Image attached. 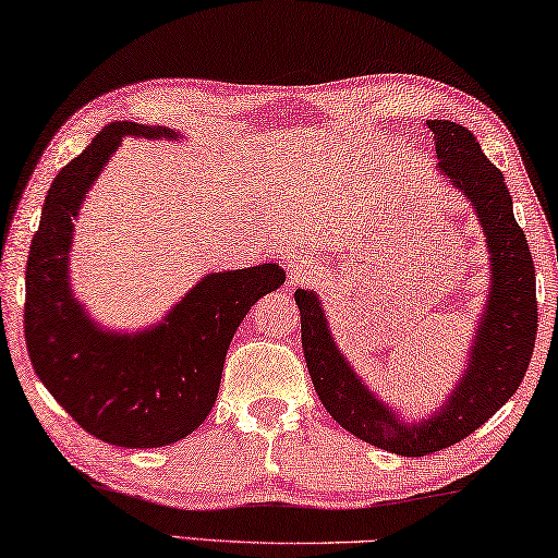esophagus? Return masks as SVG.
Instances as JSON below:
<instances>
[{
	"label": "esophagus",
	"instance_id": "34e87169",
	"mask_svg": "<svg viewBox=\"0 0 558 558\" xmlns=\"http://www.w3.org/2000/svg\"><path fill=\"white\" fill-rule=\"evenodd\" d=\"M284 267H287L291 279H304L308 271H314V259L312 256H306L304 252H291L287 256Z\"/></svg>",
	"mask_w": 558,
	"mask_h": 558
}]
</instances>
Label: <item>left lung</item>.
<instances>
[{
  "instance_id": "8db88e82",
  "label": "left lung",
  "mask_w": 558,
  "mask_h": 558,
  "mask_svg": "<svg viewBox=\"0 0 558 558\" xmlns=\"http://www.w3.org/2000/svg\"><path fill=\"white\" fill-rule=\"evenodd\" d=\"M439 174L464 194L486 236L488 291L471 337L464 372L439 409L409 422L366 387L333 341L322 299L296 289L302 347L324 409L349 434L399 457H426L476 432L517 393L536 341V271L526 236L513 219L504 174L484 157L476 136L449 119H428Z\"/></svg>"
}]
</instances>
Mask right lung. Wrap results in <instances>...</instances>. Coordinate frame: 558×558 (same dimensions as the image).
<instances>
[{
  "mask_svg": "<svg viewBox=\"0 0 558 558\" xmlns=\"http://www.w3.org/2000/svg\"><path fill=\"white\" fill-rule=\"evenodd\" d=\"M124 136L179 140L167 126L114 122L59 171L29 246L24 339L41 384L84 432L114 447L157 449L209 416L231 337L287 274L279 264L207 274L147 329L94 322L72 291L74 219Z\"/></svg>",
  "mask_w": 558,
  "mask_h": 558,
  "instance_id": "add662e5",
  "label": "right lung"
}]
</instances>
